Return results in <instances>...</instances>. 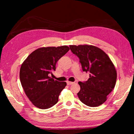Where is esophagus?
Returning <instances> with one entry per match:
<instances>
[{
  "mask_svg": "<svg viewBox=\"0 0 134 134\" xmlns=\"http://www.w3.org/2000/svg\"><path fill=\"white\" fill-rule=\"evenodd\" d=\"M74 82H71V81H67V84L68 85H71L72 84H73Z\"/></svg>",
  "mask_w": 134,
  "mask_h": 134,
  "instance_id": "1",
  "label": "esophagus"
}]
</instances>
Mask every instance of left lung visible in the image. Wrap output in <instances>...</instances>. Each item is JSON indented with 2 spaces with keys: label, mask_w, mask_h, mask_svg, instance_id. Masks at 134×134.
I'll list each match as a JSON object with an SVG mask.
<instances>
[{
  "label": "left lung",
  "mask_w": 134,
  "mask_h": 134,
  "mask_svg": "<svg viewBox=\"0 0 134 134\" xmlns=\"http://www.w3.org/2000/svg\"><path fill=\"white\" fill-rule=\"evenodd\" d=\"M70 50L80 59L83 71L89 72L85 82L78 83L77 93L81 102L90 107L105 103L116 85L117 72L114 64L102 49L94 45H70Z\"/></svg>",
  "instance_id": "obj_1"
}]
</instances>
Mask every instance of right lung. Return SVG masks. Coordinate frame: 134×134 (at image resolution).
I'll return each mask as SVG.
<instances>
[{
  "mask_svg": "<svg viewBox=\"0 0 134 134\" xmlns=\"http://www.w3.org/2000/svg\"><path fill=\"white\" fill-rule=\"evenodd\" d=\"M67 45L39 48L28 56L21 65L19 77L26 96L37 108L46 109L58 102L65 81L54 80L49 76L55 70L59 59L69 51Z\"/></svg>",
  "mask_w": 134,
  "mask_h": 134,
  "instance_id": "1",
  "label": "right lung"
}]
</instances>
